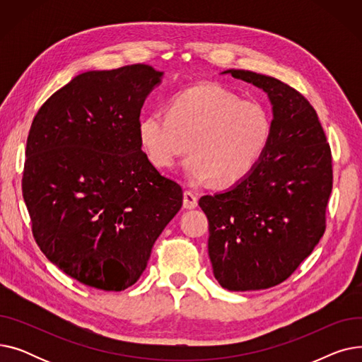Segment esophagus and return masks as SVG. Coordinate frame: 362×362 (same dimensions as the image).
<instances>
[{"label": "esophagus", "instance_id": "obj_1", "mask_svg": "<svg viewBox=\"0 0 362 362\" xmlns=\"http://www.w3.org/2000/svg\"><path fill=\"white\" fill-rule=\"evenodd\" d=\"M198 205V198L195 194H192L191 191H186L183 194V206L186 208V210H192V208H195Z\"/></svg>", "mask_w": 362, "mask_h": 362}]
</instances>
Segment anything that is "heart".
Masks as SVG:
<instances>
[{
	"label": "heart",
	"instance_id": "1",
	"mask_svg": "<svg viewBox=\"0 0 362 362\" xmlns=\"http://www.w3.org/2000/svg\"><path fill=\"white\" fill-rule=\"evenodd\" d=\"M138 136L148 161L170 168L192 156L185 175L195 185H235L252 173L272 138L270 114L255 100H240L217 83H201L176 93L168 111H152L139 122Z\"/></svg>",
	"mask_w": 362,
	"mask_h": 362
}]
</instances>
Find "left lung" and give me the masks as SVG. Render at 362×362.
<instances>
[{
    "label": "left lung",
    "mask_w": 362,
    "mask_h": 362,
    "mask_svg": "<svg viewBox=\"0 0 362 362\" xmlns=\"http://www.w3.org/2000/svg\"><path fill=\"white\" fill-rule=\"evenodd\" d=\"M269 95L272 138L250 176L199 206L208 218V255L221 288L269 289L286 280L326 230L332 152L313 105L279 79L226 70Z\"/></svg>",
    "instance_id": "8db88e82"
}]
</instances>
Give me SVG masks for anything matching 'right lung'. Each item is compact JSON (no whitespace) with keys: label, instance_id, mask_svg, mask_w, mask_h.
<instances>
[{"label":"right lung","instance_id":"1","mask_svg":"<svg viewBox=\"0 0 362 362\" xmlns=\"http://www.w3.org/2000/svg\"><path fill=\"white\" fill-rule=\"evenodd\" d=\"M163 71L92 70L52 93L32 122L22 179L45 257L86 286L124 291L183 202L142 151L138 126Z\"/></svg>","mask_w":362,"mask_h":362}]
</instances>
